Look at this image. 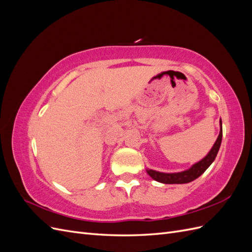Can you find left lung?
<instances>
[{
	"label": "left lung",
	"instance_id": "1",
	"mask_svg": "<svg viewBox=\"0 0 252 252\" xmlns=\"http://www.w3.org/2000/svg\"><path fill=\"white\" fill-rule=\"evenodd\" d=\"M220 134L218 139L213 145L211 150L208 152V155L206 156L204 158H202L200 162L195 163L191 166V168L188 170L182 171V172H175V173H164V172H158L152 169H146L147 173L150 177L159 182L163 183V184H185V183L192 182L193 180L197 179L202 175L206 169L211 165V163L215 161V158L218 155V151L220 149V143H222V136H223V129H222V121H220Z\"/></svg>",
	"mask_w": 252,
	"mask_h": 252
}]
</instances>
